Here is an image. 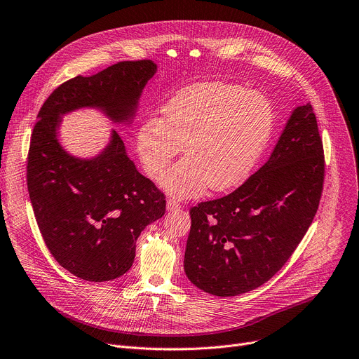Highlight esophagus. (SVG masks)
<instances>
[{"mask_svg":"<svg viewBox=\"0 0 359 359\" xmlns=\"http://www.w3.org/2000/svg\"><path fill=\"white\" fill-rule=\"evenodd\" d=\"M177 209H180V203L176 199H168V210L175 212Z\"/></svg>","mask_w":359,"mask_h":359,"instance_id":"esophagus-1","label":"esophagus"}]
</instances>
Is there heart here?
Returning a JSON list of instances; mask_svg holds the SVG:
<instances>
[{"mask_svg":"<svg viewBox=\"0 0 359 359\" xmlns=\"http://www.w3.org/2000/svg\"><path fill=\"white\" fill-rule=\"evenodd\" d=\"M275 111L264 94L224 83L189 86L137 132V151L147 175L160 179L182 146L184 158L161 180L179 199L210 187L226 191L241 184L266 149Z\"/></svg>","mask_w":359,"mask_h":359,"instance_id":"heart-1","label":"heart"}]
</instances>
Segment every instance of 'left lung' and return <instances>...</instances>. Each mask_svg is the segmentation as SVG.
<instances>
[{"label":"left lung","mask_w":359,"mask_h":359,"mask_svg":"<svg viewBox=\"0 0 359 359\" xmlns=\"http://www.w3.org/2000/svg\"><path fill=\"white\" fill-rule=\"evenodd\" d=\"M323 147L309 103L293 109L268 161L224 198L190 209L184 272L199 289L238 297L268 282L319 206Z\"/></svg>","instance_id":"left-lung-1"}]
</instances>
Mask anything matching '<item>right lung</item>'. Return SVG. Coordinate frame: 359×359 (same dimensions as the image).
<instances>
[{
	"label": "right lung",
	"instance_id": "obj_1",
	"mask_svg": "<svg viewBox=\"0 0 359 359\" xmlns=\"http://www.w3.org/2000/svg\"><path fill=\"white\" fill-rule=\"evenodd\" d=\"M150 60L121 61L97 74L57 87L32 130L27 184L43 239L57 262L90 282L113 280L132 268L136 241L166 212V199L128 157L111 130L91 157L69 153L60 142L62 117L83 109L130 126L142 93L156 74Z\"/></svg>",
	"mask_w": 359,
	"mask_h": 359
}]
</instances>
